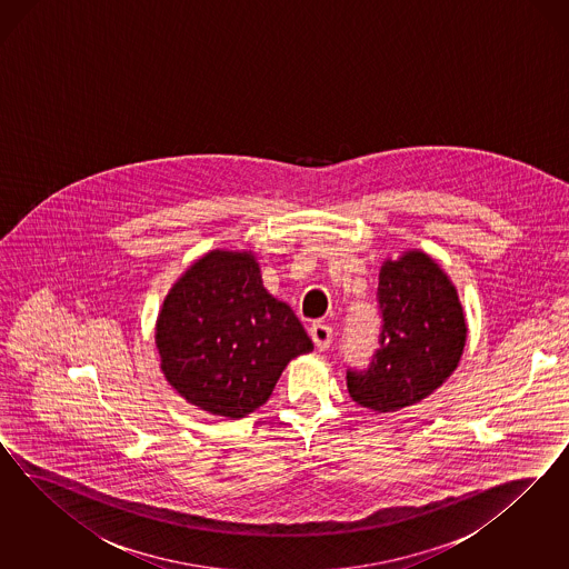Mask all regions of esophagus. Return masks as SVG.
<instances>
[{
	"mask_svg": "<svg viewBox=\"0 0 569 569\" xmlns=\"http://www.w3.org/2000/svg\"><path fill=\"white\" fill-rule=\"evenodd\" d=\"M310 338H312V342H315L319 350H328L329 346H331V340H333V329L328 323L317 321V323L310 326Z\"/></svg>",
	"mask_w": 569,
	"mask_h": 569,
	"instance_id": "1",
	"label": "esophagus"
}]
</instances>
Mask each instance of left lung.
<instances>
[{
  "mask_svg": "<svg viewBox=\"0 0 569 569\" xmlns=\"http://www.w3.org/2000/svg\"><path fill=\"white\" fill-rule=\"evenodd\" d=\"M378 309V350L367 369H346V386L357 405L395 413L430 397L457 369L466 315L447 273L419 250L383 262Z\"/></svg>",
  "mask_w": 569,
  "mask_h": 569,
  "instance_id": "obj_1",
  "label": "left lung"
}]
</instances>
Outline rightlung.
Segmentation results:
<instances>
[{
    "label": "right lung",
    "mask_w": 569,
    "mask_h": 569,
    "mask_svg": "<svg viewBox=\"0 0 569 569\" xmlns=\"http://www.w3.org/2000/svg\"><path fill=\"white\" fill-rule=\"evenodd\" d=\"M156 346L172 388L229 419L264 405L286 365L312 350L293 310L262 288L254 257L229 250L208 252L172 286Z\"/></svg>",
    "instance_id": "obj_1"
}]
</instances>
